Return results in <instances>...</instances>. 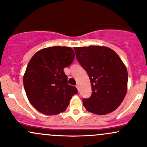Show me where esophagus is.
<instances>
[{"mask_svg": "<svg viewBox=\"0 0 147 147\" xmlns=\"http://www.w3.org/2000/svg\"><path fill=\"white\" fill-rule=\"evenodd\" d=\"M76 87H77V89H78V90H79V87H80L79 84H76Z\"/></svg>", "mask_w": 147, "mask_h": 147, "instance_id": "1", "label": "esophagus"}]
</instances>
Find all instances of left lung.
Wrapping results in <instances>:
<instances>
[{
	"mask_svg": "<svg viewBox=\"0 0 147 147\" xmlns=\"http://www.w3.org/2000/svg\"><path fill=\"white\" fill-rule=\"evenodd\" d=\"M77 60L90 77L92 95L83 99L89 112L104 115L115 111L127 90L128 73L117 54L109 47L89 46L75 47Z\"/></svg>",
	"mask_w": 147,
	"mask_h": 147,
	"instance_id": "8db88e82",
	"label": "left lung"
}]
</instances>
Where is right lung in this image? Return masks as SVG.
<instances>
[{
  "label": "right lung",
  "mask_w": 147,
  "mask_h": 147,
  "mask_svg": "<svg viewBox=\"0 0 147 147\" xmlns=\"http://www.w3.org/2000/svg\"><path fill=\"white\" fill-rule=\"evenodd\" d=\"M75 55L71 47L55 46L37 52L28 63L23 85L28 100L41 113L54 115L64 112L78 93L75 86L67 84L64 72Z\"/></svg>",
  "instance_id": "obj_1"
}]
</instances>
